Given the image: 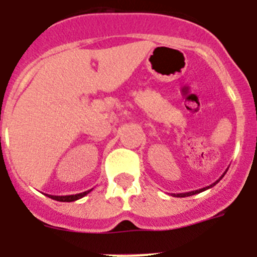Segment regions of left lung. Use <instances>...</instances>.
I'll return each mask as SVG.
<instances>
[{"instance_id":"left-lung-1","label":"left lung","mask_w":257,"mask_h":257,"mask_svg":"<svg viewBox=\"0 0 257 257\" xmlns=\"http://www.w3.org/2000/svg\"><path fill=\"white\" fill-rule=\"evenodd\" d=\"M227 171H228V169H227ZM227 171H225V172H227ZM225 172H224V173H223L222 176H220V178H219V180H216L215 182H214V183H211L210 186H206V187H204V188H200V190H196V191H191V192H183V194H172V195H173V196H176V197H186V196H191V195H196V194H200V192L205 191V190H208V188H210V187H213V186H215L216 183L219 182V181L222 180L223 177H224Z\"/></svg>"}]
</instances>
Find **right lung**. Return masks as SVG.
Returning a JSON list of instances; mask_svg holds the SVG:
<instances>
[{
  "mask_svg": "<svg viewBox=\"0 0 257 257\" xmlns=\"http://www.w3.org/2000/svg\"><path fill=\"white\" fill-rule=\"evenodd\" d=\"M93 190V188H91ZM91 190H88L85 192H81V194H76V195H66V196H55V195H48V197L53 200H57V201H62V202H71V201H76V200L81 199L85 195H88Z\"/></svg>",
  "mask_w": 257,
  "mask_h": 257,
  "instance_id": "right-lung-1",
  "label": "right lung"
}]
</instances>
